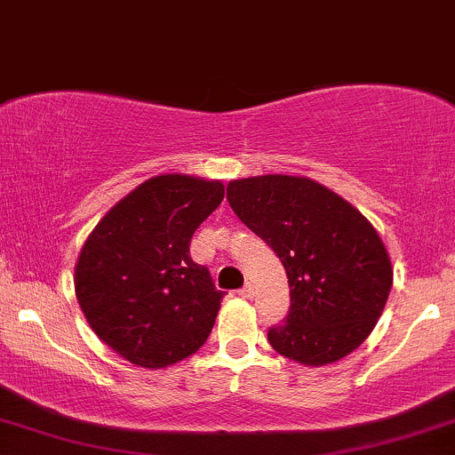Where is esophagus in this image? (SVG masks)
<instances>
[{
	"label": "esophagus",
	"instance_id": "1",
	"mask_svg": "<svg viewBox=\"0 0 455 455\" xmlns=\"http://www.w3.org/2000/svg\"><path fill=\"white\" fill-rule=\"evenodd\" d=\"M238 295H240V297H244V299H249V297L253 295V289H251V284H244V287L238 291Z\"/></svg>",
	"mask_w": 455,
	"mask_h": 455
}]
</instances>
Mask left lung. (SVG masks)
<instances>
[{"label": "left lung", "instance_id": "left-lung-1", "mask_svg": "<svg viewBox=\"0 0 455 455\" xmlns=\"http://www.w3.org/2000/svg\"><path fill=\"white\" fill-rule=\"evenodd\" d=\"M228 202L287 270L291 310L267 331L274 350L306 367L356 350L382 316L392 287L388 251L371 221L307 177L234 179Z\"/></svg>", "mask_w": 455, "mask_h": 455}]
</instances>
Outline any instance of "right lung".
I'll return each mask as SVG.
<instances>
[{
	"label": "right lung",
	"instance_id": "right-lung-1",
	"mask_svg": "<svg viewBox=\"0 0 455 455\" xmlns=\"http://www.w3.org/2000/svg\"><path fill=\"white\" fill-rule=\"evenodd\" d=\"M223 183L158 175L108 211L76 263V297L103 344L137 367L164 369L209 338L223 291L189 243L221 204Z\"/></svg>",
	"mask_w": 455,
	"mask_h": 455
}]
</instances>
